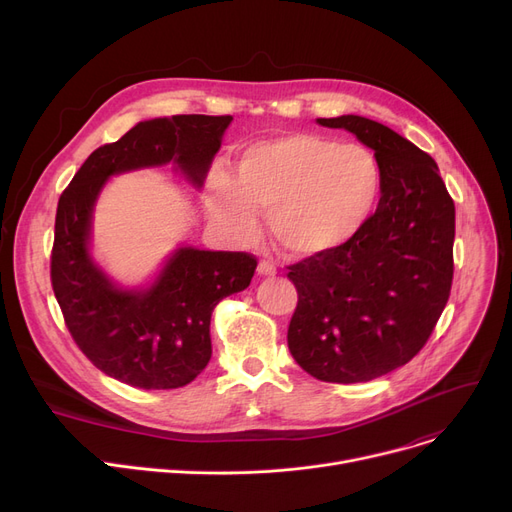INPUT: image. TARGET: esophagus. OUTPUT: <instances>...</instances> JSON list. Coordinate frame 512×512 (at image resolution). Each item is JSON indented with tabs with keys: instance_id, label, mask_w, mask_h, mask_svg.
I'll return each mask as SVG.
<instances>
[{
	"instance_id": "34e87169",
	"label": "esophagus",
	"mask_w": 512,
	"mask_h": 512,
	"mask_svg": "<svg viewBox=\"0 0 512 512\" xmlns=\"http://www.w3.org/2000/svg\"><path fill=\"white\" fill-rule=\"evenodd\" d=\"M257 272L261 276H276L278 270H276V263L272 259H261L257 265Z\"/></svg>"
}]
</instances>
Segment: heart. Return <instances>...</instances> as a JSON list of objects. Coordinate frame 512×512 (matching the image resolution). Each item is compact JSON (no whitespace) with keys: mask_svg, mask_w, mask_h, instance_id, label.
<instances>
[{"mask_svg":"<svg viewBox=\"0 0 512 512\" xmlns=\"http://www.w3.org/2000/svg\"><path fill=\"white\" fill-rule=\"evenodd\" d=\"M382 191L375 155L321 134H290L240 153L234 176L213 170L205 205L209 220L245 245L270 211V230L292 255H315L351 240L371 218Z\"/></svg>","mask_w":512,"mask_h":512,"instance_id":"1","label":"heart"}]
</instances>
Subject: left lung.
<instances>
[{"mask_svg": "<svg viewBox=\"0 0 512 512\" xmlns=\"http://www.w3.org/2000/svg\"><path fill=\"white\" fill-rule=\"evenodd\" d=\"M317 122L375 151L382 199L344 245L288 265L299 294L288 348L321 382H369L409 363L448 303L454 201L432 155L392 128L353 114Z\"/></svg>", "mask_w": 512, "mask_h": 512, "instance_id": "obj_1", "label": "left lung"}]
</instances>
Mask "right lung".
Segmentation results:
<instances>
[{
    "label": "right lung",
    "mask_w": 512,
    "mask_h": 512,
    "mask_svg": "<svg viewBox=\"0 0 512 512\" xmlns=\"http://www.w3.org/2000/svg\"><path fill=\"white\" fill-rule=\"evenodd\" d=\"M230 120L184 114L139 122L95 149L58 201L51 286L66 328L97 369L132 388L172 390L197 378L211 359V313L251 284L257 257L184 247L151 288L120 290L89 255L95 199L112 174L168 161L201 186Z\"/></svg>",
    "instance_id": "right-lung-1"
}]
</instances>
